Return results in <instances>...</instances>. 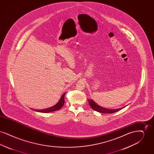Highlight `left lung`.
<instances>
[{
	"instance_id": "8db88e82",
	"label": "left lung",
	"mask_w": 154,
	"mask_h": 154,
	"mask_svg": "<svg viewBox=\"0 0 154 154\" xmlns=\"http://www.w3.org/2000/svg\"><path fill=\"white\" fill-rule=\"evenodd\" d=\"M88 102H89L90 106L92 108L93 110L96 111L97 112H102V113L111 114V113L116 112L118 111H119V110H121L122 109L125 107H124L123 108H120V109H106V108L102 107L100 106L99 105L97 104L92 99H88Z\"/></svg>"
}]
</instances>
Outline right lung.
Masks as SVG:
<instances>
[{
  "instance_id": "add662e5",
  "label": "right lung",
  "mask_w": 154,
  "mask_h": 154,
  "mask_svg": "<svg viewBox=\"0 0 154 154\" xmlns=\"http://www.w3.org/2000/svg\"><path fill=\"white\" fill-rule=\"evenodd\" d=\"M65 93H64L62 95L60 100H59L58 102L55 105H54V106L51 107L50 108L38 110H35V109H32L34 110V111H37V112H43V113H47V112H52V111H55L59 110V109H60L62 108V107L63 106V104L65 103Z\"/></svg>"
}]
</instances>
